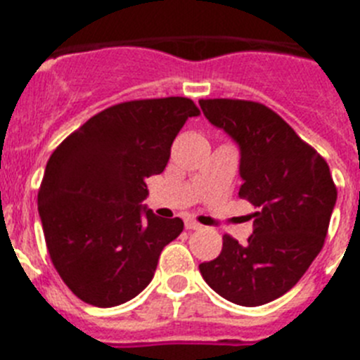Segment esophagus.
I'll use <instances>...</instances> for the list:
<instances>
[{
	"label": "esophagus",
	"mask_w": 360,
	"mask_h": 360,
	"mask_svg": "<svg viewBox=\"0 0 360 360\" xmlns=\"http://www.w3.org/2000/svg\"><path fill=\"white\" fill-rule=\"evenodd\" d=\"M186 229L187 231H198V229H202V225L195 221V219H186Z\"/></svg>",
	"instance_id": "34e87169"
}]
</instances>
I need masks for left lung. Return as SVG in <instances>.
<instances>
[{
    "label": "left lung",
    "instance_id": "left-lung-1",
    "mask_svg": "<svg viewBox=\"0 0 360 360\" xmlns=\"http://www.w3.org/2000/svg\"><path fill=\"white\" fill-rule=\"evenodd\" d=\"M200 106L240 144V196L256 209L247 243L225 234L219 256L200 272L231 303L259 307L287 294L321 252L335 184L326 160L265 104L202 98Z\"/></svg>",
    "mask_w": 360,
    "mask_h": 360
}]
</instances>
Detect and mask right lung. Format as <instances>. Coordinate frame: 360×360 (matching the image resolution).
Listing matches in <instances>:
<instances>
[{
  "mask_svg": "<svg viewBox=\"0 0 360 360\" xmlns=\"http://www.w3.org/2000/svg\"><path fill=\"white\" fill-rule=\"evenodd\" d=\"M200 110L187 97L110 106L70 133L52 153L37 193L50 259L81 301L110 308L141 294L180 218L142 205L146 178L160 174L171 146Z\"/></svg>",
  "mask_w": 360,
  "mask_h": 360,
  "instance_id": "obj_1",
  "label": "right lung"
}]
</instances>
